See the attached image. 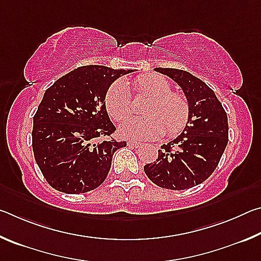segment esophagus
I'll use <instances>...</instances> for the list:
<instances>
[{"mask_svg":"<svg viewBox=\"0 0 261 261\" xmlns=\"http://www.w3.org/2000/svg\"><path fill=\"white\" fill-rule=\"evenodd\" d=\"M127 146H130L132 148H139L141 147V144L137 143V141H129V143H127Z\"/></svg>","mask_w":261,"mask_h":261,"instance_id":"esophagus-1","label":"esophagus"}]
</instances>
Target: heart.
Listing matches in <instances>:
<instances>
[{"label":"heart","mask_w":261,"mask_h":261,"mask_svg":"<svg viewBox=\"0 0 261 261\" xmlns=\"http://www.w3.org/2000/svg\"><path fill=\"white\" fill-rule=\"evenodd\" d=\"M139 94L151 96L144 108L145 117H130L122 122L120 132L129 139H153L165 134L176 136L189 121L187 99L178 93H171V86L159 74H144L134 82ZM106 109L114 120L121 121L131 108V95L124 82L117 81L108 88L105 98Z\"/></svg>","instance_id":"obj_1"}]
</instances>
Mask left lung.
<instances>
[{
	"label": "left lung",
	"mask_w": 261,
	"mask_h": 261,
	"mask_svg": "<svg viewBox=\"0 0 261 261\" xmlns=\"http://www.w3.org/2000/svg\"><path fill=\"white\" fill-rule=\"evenodd\" d=\"M173 79L187 96L189 121L177 138L162 145L145 174L163 189L187 190L206 180L228 144V117L214 91L184 70L155 68Z\"/></svg>",
	"instance_id": "1"
}]
</instances>
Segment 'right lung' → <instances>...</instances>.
<instances>
[{
    "mask_svg": "<svg viewBox=\"0 0 261 261\" xmlns=\"http://www.w3.org/2000/svg\"><path fill=\"white\" fill-rule=\"evenodd\" d=\"M132 70L85 65L46 90L33 117L34 159L50 187L78 194L94 190L109 173L114 153L125 141L108 140L116 130L105 98L110 85Z\"/></svg>",
    "mask_w": 261,
    "mask_h": 261,
    "instance_id": "right-lung-1",
    "label": "right lung"
}]
</instances>
